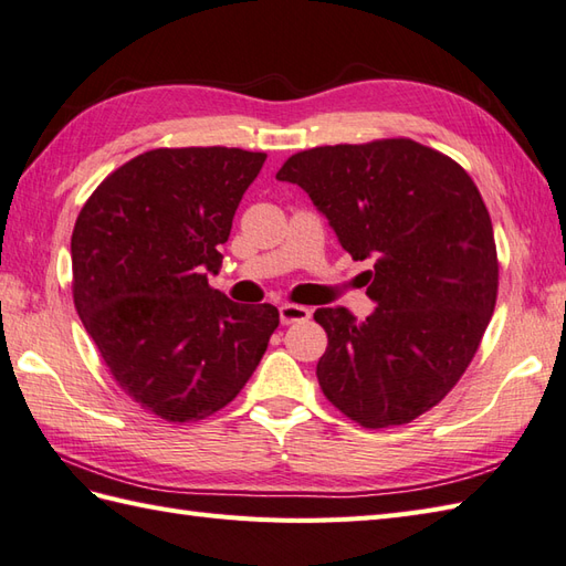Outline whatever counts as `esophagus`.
<instances>
[{
	"mask_svg": "<svg viewBox=\"0 0 566 566\" xmlns=\"http://www.w3.org/2000/svg\"><path fill=\"white\" fill-rule=\"evenodd\" d=\"M308 318H311V311L306 306H298V304H282L280 306V321L284 325L301 323V321H308Z\"/></svg>",
	"mask_w": 566,
	"mask_h": 566,
	"instance_id": "34e87169",
	"label": "esophagus"
}]
</instances>
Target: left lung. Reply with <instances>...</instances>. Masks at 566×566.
<instances>
[{"label": "left lung", "mask_w": 566, "mask_h": 566, "mask_svg": "<svg viewBox=\"0 0 566 566\" xmlns=\"http://www.w3.org/2000/svg\"><path fill=\"white\" fill-rule=\"evenodd\" d=\"M277 180L308 192L354 260H374L369 318L313 313L327 333L325 398L366 429L412 422L461 380L494 313L499 260L478 186L407 137L298 151Z\"/></svg>", "instance_id": "8db88e82"}]
</instances>
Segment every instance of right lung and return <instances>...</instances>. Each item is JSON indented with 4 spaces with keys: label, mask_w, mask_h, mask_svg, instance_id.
I'll return each instance as SVG.
<instances>
[{
    "label": "right lung",
    "mask_w": 566,
    "mask_h": 566,
    "mask_svg": "<svg viewBox=\"0 0 566 566\" xmlns=\"http://www.w3.org/2000/svg\"><path fill=\"white\" fill-rule=\"evenodd\" d=\"M268 154L151 149L91 192L72 233V294L108 371L142 410L197 422L253 376L280 311L209 286Z\"/></svg>",
    "instance_id": "right-lung-1"
}]
</instances>
